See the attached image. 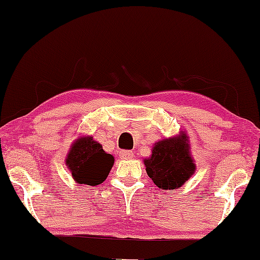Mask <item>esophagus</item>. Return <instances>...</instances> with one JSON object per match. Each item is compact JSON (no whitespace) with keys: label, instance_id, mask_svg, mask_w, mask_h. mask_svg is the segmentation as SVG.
I'll return each instance as SVG.
<instances>
[{"label":"esophagus","instance_id":"34e87169","mask_svg":"<svg viewBox=\"0 0 260 260\" xmlns=\"http://www.w3.org/2000/svg\"><path fill=\"white\" fill-rule=\"evenodd\" d=\"M119 156H120V158H123V159H130L134 157V154H133V151L124 150V151H120Z\"/></svg>","mask_w":260,"mask_h":260}]
</instances>
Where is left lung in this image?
Returning a JSON list of instances; mask_svg holds the SVG:
<instances>
[{
  "instance_id": "obj_1",
  "label": "left lung",
  "mask_w": 260,
  "mask_h": 260,
  "mask_svg": "<svg viewBox=\"0 0 260 260\" xmlns=\"http://www.w3.org/2000/svg\"><path fill=\"white\" fill-rule=\"evenodd\" d=\"M145 170L159 189H180L195 173L189 137L186 131L156 142L151 155L143 159Z\"/></svg>"
}]
</instances>
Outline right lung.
Wrapping results in <instances>:
<instances>
[{
    "label": "right lung",
    "instance_id": "obj_1",
    "mask_svg": "<svg viewBox=\"0 0 260 260\" xmlns=\"http://www.w3.org/2000/svg\"><path fill=\"white\" fill-rule=\"evenodd\" d=\"M65 163L78 184L98 186L108 177L115 157L92 136H80L71 145Z\"/></svg>",
    "mask_w": 260,
    "mask_h": 260
}]
</instances>
